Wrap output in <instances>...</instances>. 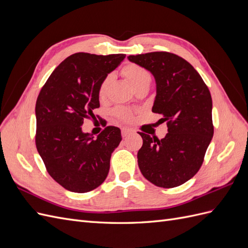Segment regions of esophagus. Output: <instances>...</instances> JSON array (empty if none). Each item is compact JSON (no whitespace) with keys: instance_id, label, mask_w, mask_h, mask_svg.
Segmentation results:
<instances>
[{"instance_id":"1","label":"esophagus","mask_w":248,"mask_h":248,"mask_svg":"<svg viewBox=\"0 0 248 248\" xmlns=\"http://www.w3.org/2000/svg\"><path fill=\"white\" fill-rule=\"evenodd\" d=\"M131 133H133V130H131V129H127V128H123L122 129V136H123V138H126V137L130 136Z\"/></svg>"}]
</instances>
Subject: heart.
Masks as SVG:
<instances>
[{
	"label": "heart",
	"mask_w": 248,
	"mask_h": 248,
	"mask_svg": "<svg viewBox=\"0 0 248 248\" xmlns=\"http://www.w3.org/2000/svg\"><path fill=\"white\" fill-rule=\"evenodd\" d=\"M121 73L123 74L124 78L130 82L132 87L136 89V91L145 87L149 88L150 85H151V81H152L151 74H150V72L147 69H145L144 67H141L138 64H133V63L126 64L122 68ZM111 81H112V74H108V76L101 80L98 88L99 99L106 98L108 93L109 87L111 85ZM114 115L124 122H130L133 119V112L130 109H127L125 108H115Z\"/></svg>",
	"instance_id": "b5f03b06"
}]
</instances>
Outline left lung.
I'll return each instance as SVG.
<instances>
[{
    "mask_svg": "<svg viewBox=\"0 0 248 248\" xmlns=\"http://www.w3.org/2000/svg\"><path fill=\"white\" fill-rule=\"evenodd\" d=\"M129 61L151 72L156 80L152 111L167 122L164 139L139 132L142 146L139 167L148 181L172 188L188 181L201 169L212 140V98L193 66L175 54L153 51L129 56Z\"/></svg>",
    "mask_w": 248,
    "mask_h": 248,
    "instance_id": "left-lung-1",
    "label": "left lung"
}]
</instances>
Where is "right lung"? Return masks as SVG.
Here are the masks:
<instances>
[{
    "label": "right lung",
    "mask_w": 248,
    "mask_h": 248,
    "mask_svg": "<svg viewBox=\"0 0 248 248\" xmlns=\"http://www.w3.org/2000/svg\"><path fill=\"white\" fill-rule=\"evenodd\" d=\"M125 57L73 54L52 71L37 97V151L49 176L67 190L89 192L108 177L121 130L107 126L94 139L80 126L86 119H96L93 111L100 107V82Z\"/></svg>",
    "instance_id": "add662e5"
}]
</instances>
